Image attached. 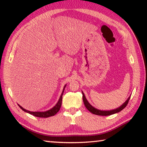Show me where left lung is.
Returning <instances> with one entry per match:
<instances>
[{"instance_id": "obj_1", "label": "left lung", "mask_w": 147, "mask_h": 147, "mask_svg": "<svg viewBox=\"0 0 147 147\" xmlns=\"http://www.w3.org/2000/svg\"><path fill=\"white\" fill-rule=\"evenodd\" d=\"M82 92V98H83V101L84 103V105L86 107V108L88 109V110L90 111L91 113L93 114H94V115H102V116H107V115H113V114L117 113L118 112H120L121 110L125 108V107L127 106V104L128 103V101L130 98V96L128 98L127 100L125 101V102H124L122 105L119 107V108L114 109H111V110H100V109H96L95 108H94L93 106H91L90 104L89 103V102L87 100L86 98V96L84 93Z\"/></svg>"}]
</instances>
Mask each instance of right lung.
<instances>
[{"mask_svg":"<svg viewBox=\"0 0 147 147\" xmlns=\"http://www.w3.org/2000/svg\"><path fill=\"white\" fill-rule=\"evenodd\" d=\"M66 85L67 84H65L64 86L63 91H62V93L60 95V97H59L58 102L56 103V105L54 106L53 108H52L51 109H49V110L45 111H30L26 110V109L23 108V107L20 106L19 104H18V106L20 107V108H21L22 110H23L24 111H25V112H26V113L31 114V115H34L35 117H38L47 118V117H51V116H54V115H56V114L58 112L59 109H60L61 106V102H62V96H63L64 89H65V88L66 87Z\"/></svg>","mask_w":147,"mask_h":147,"instance_id":"add662e5","label":"right lung"}]
</instances>
